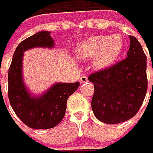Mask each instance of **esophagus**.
<instances>
[{"label":"esophagus","mask_w":153,"mask_h":153,"mask_svg":"<svg viewBox=\"0 0 153 153\" xmlns=\"http://www.w3.org/2000/svg\"><path fill=\"white\" fill-rule=\"evenodd\" d=\"M88 81V79H87V77L86 76H81L80 77V79H79V82L80 83H85V82H87Z\"/></svg>","instance_id":"esophagus-1"}]
</instances>
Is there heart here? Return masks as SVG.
Returning <instances> with one entry per match:
<instances>
[{
	"label": "heart",
	"mask_w": 153,
	"mask_h": 153,
	"mask_svg": "<svg viewBox=\"0 0 153 153\" xmlns=\"http://www.w3.org/2000/svg\"><path fill=\"white\" fill-rule=\"evenodd\" d=\"M124 47L125 43L120 34H100L79 41L76 53L81 59H93V67L96 70H105L118 60Z\"/></svg>",
	"instance_id": "1"
}]
</instances>
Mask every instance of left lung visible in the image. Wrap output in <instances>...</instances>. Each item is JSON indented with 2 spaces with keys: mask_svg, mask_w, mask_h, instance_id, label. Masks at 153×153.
Segmentation results:
<instances>
[{
  "mask_svg": "<svg viewBox=\"0 0 153 153\" xmlns=\"http://www.w3.org/2000/svg\"><path fill=\"white\" fill-rule=\"evenodd\" d=\"M129 38L126 58L88 77L94 84L93 112L105 124H118L132 118L147 91L146 56L139 41L131 35Z\"/></svg>",
  "mask_w": 153,
  "mask_h": 153,
  "instance_id": "obj_1",
  "label": "left lung"
}]
</instances>
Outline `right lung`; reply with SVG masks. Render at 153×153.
Here are the masks:
<instances>
[{"label":"right lung","mask_w":153,"mask_h":153,"mask_svg":"<svg viewBox=\"0 0 153 153\" xmlns=\"http://www.w3.org/2000/svg\"><path fill=\"white\" fill-rule=\"evenodd\" d=\"M51 32L40 31L22 41L14 51L8 70V99L22 121L33 129H49L56 126L65 116L68 97L79 83L55 82L41 94H33L24 82L22 61L24 52L34 48H53Z\"/></svg>","instance_id":"obj_1"}]
</instances>
